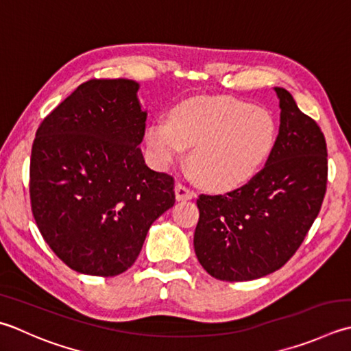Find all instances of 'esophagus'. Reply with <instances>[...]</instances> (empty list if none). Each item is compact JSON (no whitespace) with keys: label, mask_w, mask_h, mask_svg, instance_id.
Listing matches in <instances>:
<instances>
[{"label":"esophagus","mask_w":351,"mask_h":351,"mask_svg":"<svg viewBox=\"0 0 351 351\" xmlns=\"http://www.w3.org/2000/svg\"><path fill=\"white\" fill-rule=\"evenodd\" d=\"M175 195H176L178 201H189V199L195 197V191L190 190L187 185L178 182L175 185Z\"/></svg>","instance_id":"esophagus-1"}]
</instances>
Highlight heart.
Returning a JSON list of instances; mask_svg holds the SVG:
<instances>
[{"label":"heart","instance_id":"1","mask_svg":"<svg viewBox=\"0 0 351 351\" xmlns=\"http://www.w3.org/2000/svg\"><path fill=\"white\" fill-rule=\"evenodd\" d=\"M276 136V121L263 108L232 97H196L171 109L169 123H152L146 146L160 169L191 147L195 175L210 189L228 190L251 180L263 166Z\"/></svg>","mask_w":351,"mask_h":351}]
</instances>
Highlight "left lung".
<instances>
[{
	"instance_id": "obj_1",
	"label": "left lung",
	"mask_w": 351,
	"mask_h": 351,
	"mask_svg": "<svg viewBox=\"0 0 351 351\" xmlns=\"http://www.w3.org/2000/svg\"><path fill=\"white\" fill-rule=\"evenodd\" d=\"M274 89L280 129L265 167L240 189L196 201V257L222 281L256 280L280 269L303 243L326 195L324 134L289 91Z\"/></svg>"
}]
</instances>
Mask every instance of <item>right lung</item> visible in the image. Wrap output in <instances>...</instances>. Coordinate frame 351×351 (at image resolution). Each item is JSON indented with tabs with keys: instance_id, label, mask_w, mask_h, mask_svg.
<instances>
[{
	"instance_id": "add662e5",
	"label": "right lung",
	"mask_w": 351,
	"mask_h": 351,
	"mask_svg": "<svg viewBox=\"0 0 351 351\" xmlns=\"http://www.w3.org/2000/svg\"><path fill=\"white\" fill-rule=\"evenodd\" d=\"M129 79H93L48 114L30 158L32 213L68 267L114 277L135 263L147 231L175 204L173 176L140 149L147 112Z\"/></svg>"
}]
</instances>
